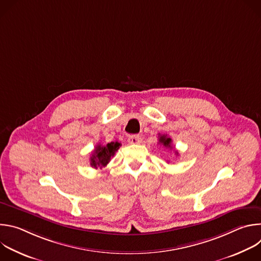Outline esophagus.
<instances>
[{"mask_svg": "<svg viewBox=\"0 0 261 261\" xmlns=\"http://www.w3.org/2000/svg\"><path fill=\"white\" fill-rule=\"evenodd\" d=\"M128 142L130 144H139L141 142V137L139 135H134V136H130L128 139Z\"/></svg>", "mask_w": 261, "mask_h": 261, "instance_id": "esophagus-1", "label": "esophagus"}]
</instances>
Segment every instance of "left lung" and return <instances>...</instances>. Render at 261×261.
I'll return each instance as SVG.
<instances>
[{"mask_svg": "<svg viewBox=\"0 0 261 261\" xmlns=\"http://www.w3.org/2000/svg\"><path fill=\"white\" fill-rule=\"evenodd\" d=\"M171 142H172L171 138L168 137L167 135L164 134V135H160V136H159V143H161L163 146H165V147H167V148H172ZM175 154L178 155V153H177L176 151H175Z\"/></svg>", "mask_w": 261, "mask_h": 261, "instance_id": "1", "label": "left lung"}]
</instances>
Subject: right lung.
Returning <instances> with one entry per match:
<instances>
[{
	"label": "right lung",
	"instance_id": "right-lung-1",
	"mask_svg": "<svg viewBox=\"0 0 261 261\" xmlns=\"http://www.w3.org/2000/svg\"><path fill=\"white\" fill-rule=\"evenodd\" d=\"M121 146V143L118 141L109 142L106 145L98 144L96 145L94 152L92 153L90 164L93 168H102L108 164L110 161V158L114 157L116 152L119 150Z\"/></svg>",
	"mask_w": 261,
	"mask_h": 261
}]
</instances>
